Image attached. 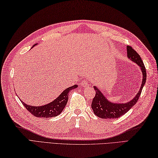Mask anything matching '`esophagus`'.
Masks as SVG:
<instances>
[{
    "label": "esophagus",
    "instance_id": "esophagus-1",
    "mask_svg": "<svg viewBox=\"0 0 158 158\" xmlns=\"http://www.w3.org/2000/svg\"><path fill=\"white\" fill-rule=\"evenodd\" d=\"M89 84L87 81H86V80H82V81L81 82V83H80V86H82V87H87V86H89Z\"/></svg>",
    "mask_w": 158,
    "mask_h": 158
}]
</instances>
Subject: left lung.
I'll return each instance as SVG.
<instances>
[{
	"mask_svg": "<svg viewBox=\"0 0 158 158\" xmlns=\"http://www.w3.org/2000/svg\"><path fill=\"white\" fill-rule=\"evenodd\" d=\"M126 48L128 59L139 66L141 72H142L143 80L140 88L137 94L135 95V97L131 99L130 101L126 103H114L109 101L97 86H93L95 90L96 94L92 101L91 108L94 114L99 118H108V119L117 118L126 113L136 104L138 99L140 98L143 86L145 85L147 73L142 59L131 46H127Z\"/></svg>",
	"mask_w": 158,
	"mask_h": 158,
	"instance_id": "obj_1",
	"label": "left lung"
}]
</instances>
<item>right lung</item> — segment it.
<instances>
[{
    "label": "right lung",
    "instance_id": "add662e5",
    "mask_svg": "<svg viewBox=\"0 0 158 158\" xmlns=\"http://www.w3.org/2000/svg\"><path fill=\"white\" fill-rule=\"evenodd\" d=\"M37 44H35L33 48L36 46ZM78 88V85H75L71 87L67 88L66 89L60 93L59 97H57L54 100L48 103L47 104L43 106H31L25 104L22 102L21 99L20 101L24 106V107L29 111L31 113L35 116L37 117H45L50 118L52 117H56L61 113V112L65 108V106L68 101L69 93L72 89H75Z\"/></svg>",
    "mask_w": 158,
    "mask_h": 158
}]
</instances>
